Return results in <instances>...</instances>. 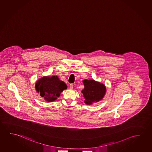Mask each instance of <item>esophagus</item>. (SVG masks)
<instances>
[{
	"label": "esophagus",
	"mask_w": 152,
	"mask_h": 152,
	"mask_svg": "<svg viewBox=\"0 0 152 152\" xmlns=\"http://www.w3.org/2000/svg\"><path fill=\"white\" fill-rule=\"evenodd\" d=\"M73 87H74V85H73L72 84H70L69 85V87H70V88H73Z\"/></svg>",
	"instance_id": "obj_1"
}]
</instances>
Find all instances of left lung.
Returning a JSON list of instances; mask_svg holds the SVG:
<instances>
[{
  "instance_id": "obj_1",
  "label": "left lung",
  "mask_w": 152,
  "mask_h": 152,
  "mask_svg": "<svg viewBox=\"0 0 152 152\" xmlns=\"http://www.w3.org/2000/svg\"><path fill=\"white\" fill-rule=\"evenodd\" d=\"M85 88L82 91L84 102L87 105H91L102 99L106 93L105 85L94 80H84Z\"/></svg>"
}]
</instances>
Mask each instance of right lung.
Here are the masks:
<instances>
[{
	"label": "right lung",
	"mask_w": 152,
	"mask_h": 152,
	"mask_svg": "<svg viewBox=\"0 0 152 152\" xmlns=\"http://www.w3.org/2000/svg\"><path fill=\"white\" fill-rule=\"evenodd\" d=\"M36 89L48 102L55 101L63 90L67 89L65 83L57 76L44 77L36 83Z\"/></svg>",
	"instance_id": "right-lung-1"
}]
</instances>
